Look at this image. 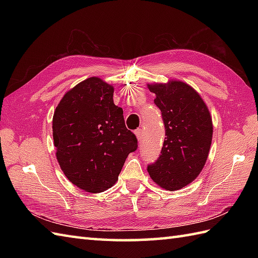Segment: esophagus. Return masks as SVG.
<instances>
[{
	"label": "esophagus",
	"mask_w": 258,
	"mask_h": 258,
	"mask_svg": "<svg viewBox=\"0 0 258 258\" xmlns=\"http://www.w3.org/2000/svg\"><path fill=\"white\" fill-rule=\"evenodd\" d=\"M135 135H136V138H138L139 143H141L142 140H143V131H142V130H136L135 131Z\"/></svg>",
	"instance_id": "esophagus-1"
}]
</instances>
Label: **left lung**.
<instances>
[{"mask_svg":"<svg viewBox=\"0 0 258 258\" xmlns=\"http://www.w3.org/2000/svg\"><path fill=\"white\" fill-rule=\"evenodd\" d=\"M147 87L156 95L166 135L160 157L147 172L162 188L177 190L193 182L205 165L213 138L211 113L199 93L182 81Z\"/></svg>","mask_w":258,"mask_h":258,"instance_id":"8db88e82","label":"left lung"}]
</instances>
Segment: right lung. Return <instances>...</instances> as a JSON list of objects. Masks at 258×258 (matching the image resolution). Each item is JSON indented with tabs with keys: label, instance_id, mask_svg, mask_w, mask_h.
Returning <instances> with one entry per match:
<instances>
[{
	"label": "right lung",
	"instance_id": "add662e5",
	"mask_svg": "<svg viewBox=\"0 0 258 258\" xmlns=\"http://www.w3.org/2000/svg\"><path fill=\"white\" fill-rule=\"evenodd\" d=\"M113 93V85L92 76L65 93L53 115L56 160L70 182L89 193L111 188L138 149Z\"/></svg>",
	"mask_w": 258,
	"mask_h": 258
}]
</instances>
